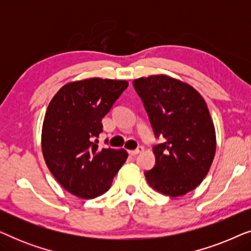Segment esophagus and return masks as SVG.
<instances>
[{
    "label": "esophagus",
    "instance_id": "1",
    "mask_svg": "<svg viewBox=\"0 0 251 251\" xmlns=\"http://www.w3.org/2000/svg\"><path fill=\"white\" fill-rule=\"evenodd\" d=\"M144 151V147L143 146H138L136 150H132V151H129V154H131V155H137V154L142 153Z\"/></svg>",
    "mask_w": 251,
    "mask_h": 251
}]
</instances>
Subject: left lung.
Listing matches in <instances>:
<instances>
[{"label":"left lung","mask_w":251,"mask_h":251,"mask_svg":"<svg viewBox=\"0 0 251 251\" xmlns=\"http://www.w3.org/2000/svg\"><path fill=\"white\" fill-rule=\"evenodd\" d=\"M154 135L155 166L145 171L147 183L160 193L179 197L207 176L216 152V132L202 96L187 83L167 75L133 81Z\"/></svg>","instance_id":"1"}]
</instances>
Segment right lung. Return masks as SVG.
Returning a JSON list of instances; mask_svg holds the SVG:
<instances>
[{"mask_svg":"<svg viewBox=\"0 0 251 251\" xmlns=\"http://www.w3.org/2000/svg\"><path fill=\"white\" fill-rule=\"evenodd\" d=\"M126 88V81L108 78L71 82L48 106L43 156L58 183L73 195L94 199L104 194L128 157L123 149L99 150L97 139L102 132L101 119Z\"/></svg>","mask_w":251,"mask_h":251,"instance_id":"obj_1","label":"right lung"}]
</instances>
